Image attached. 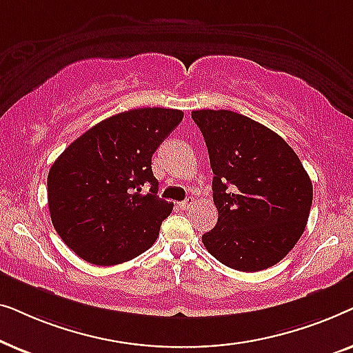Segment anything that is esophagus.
Segmentation results:
<instances>
[{"label":"esophagus","instance_id":"obj_1","mask_svg":"<svg viewBox=\"0 0 353 353\" xmlns=\"http://www.w3.org/2000/svg\"><path fill=\"white\" fill-rule=\"evenodd\" d=\"M192 204H194V199H192V197H188L186 201H183V202H180V207L181 209H185V210H188V209H191L192 207Z\"/></svg>","mask_w":353,"mask_h":353}]
</instances>
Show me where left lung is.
I'll use <instances>...</instances> for the list:
<instances>
[{
  "instance_id": "1",
  "label": "left lung",
  "mask_w": 353,
  "mask_h": 353,
  "mask_svg": "<svg viewBox=\"0 0 353 353\" xmlns=\"http://www.w3.org/2000/svg\"><path fill=\"white\" fill-rule=\"evenodd\" d=\"M209 151L219 210L202 243L226 267L260 272L286 257L305 230L313 188L301 159L265 125L233 110H192Z\"/></svg>"
}]
</instances>
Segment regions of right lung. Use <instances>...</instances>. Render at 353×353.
Returning <instances> with one entry per match:
<instances>
[{"instance_id":"add662e5","label":"right lung","mask_w":353,"mask_h":353,"mask_svg":"<svg viewBox=\"0 0 353 353\" xmlns=\"http://www.w3.org/2000/svg\"><path fill=\"white\" fill-rule=\"evenodd\" d=\"M178 109L143 108L77 138L48 173V207L61 239L86 262H128L156 243L172 202L157 196L152 154L178 127ZM143 185H151L148 195Z\"/></svg>"}]
</instances>
